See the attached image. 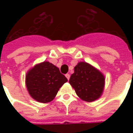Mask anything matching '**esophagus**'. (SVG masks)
Returning a JSON list of instances; mask_svg holds the SVG:
<instances>
[{"instance_id":"34e87169","label":"esophagus","mask_w":133,"mask_h":133,"mask_svg":"<svg viewBox=\"0 0 133 133\" xmlns=\"http://www.w3.org/2000/svg\"><path fill=\"white\" fill-rule=\"evenodd\" d=\"M65 77H66L68 80H69L70 77V75L69 73H67V74H65Z\"/></svg>"}]
</instances>
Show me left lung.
<instances>
[{"label": "left lung", "mask_w": 133, "mask_h": 133, "mask_svg": "<svg viewBox=\"0 0 133 133\" xmlns=\"http://www.w3.org/2000/svg\"><path fill=\"white\" fill-rule=\"evenodd\" d=\"M69 83L79 98L92 102L100 98L105 86V77L98 69L85 62H80L74 68Z\"/></svg>", "instance_id": "1"}]
</instances>
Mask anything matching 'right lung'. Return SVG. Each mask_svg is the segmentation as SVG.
<instances>
[{
    "label": "right lung",
    "instance_id": "add662e5",
    "mask_svg": "<svg viewBox=\"0 0 133 133\" xmlns=\"http://www.w3.org/2000/svg\"><path fill=\"white\" fill-rule=\"evenodd\" d=\"M68 81L59 68L48 61L37 64L27 72L25 85L30 95L39 103H49Z\"/></svg>",
    "mask_w": 133,
    "mask_h": 133
}]
</instances>
